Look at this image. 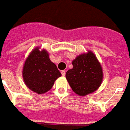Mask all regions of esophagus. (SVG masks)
Here are the masks:
<instances>
[{"mask_svg": "<svg viewBox=\"0 0 130 130\" xmlns=\"http://www.w3.org/2000/svg\"><path fill=\"white\" fill-rule=\"evenodd\" d=\"M61 74H62V76H65V70H62L61 71Z\"/></svg>", "mask_w": 130, "mask_h": 130, "instance_id": "1", "label": "esophagus"}]
</instances>
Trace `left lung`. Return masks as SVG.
<instances>
[{"mask_svg": "<svg viewBox=\"0 0 130 130\" xmlns=\"http://www.w3.org/2000/svg\"><path fill=\"white\" fill-rule=\"evenodd\" d=\"M72 65L73 68L66 73V78L76 94L85 96L100 87L103 79L102 69L93 52L77 56Z\"/></svg>", "mask_w": 130, "mask_h": 130, "instance_id": "obj_1", "label": "left lung"}]
</instances>
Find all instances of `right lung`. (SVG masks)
<instances>
[{"label":"right lung","mask_w":130,"mask_h":130,"mask_svg":"<svg viewBox=\"0 0 130 130\" xmlns=\"http://www.w3.org/2000/svg\"><path fill=\"white\" fill-rule=\"evenodd\" d=\"M22 74L26 85L39 94L48 91L61 76L56 65L50 61L47 51H39V47L33 50L28 56Z\"/></svg>","instance_id":"add662e5"}]
</instances>
